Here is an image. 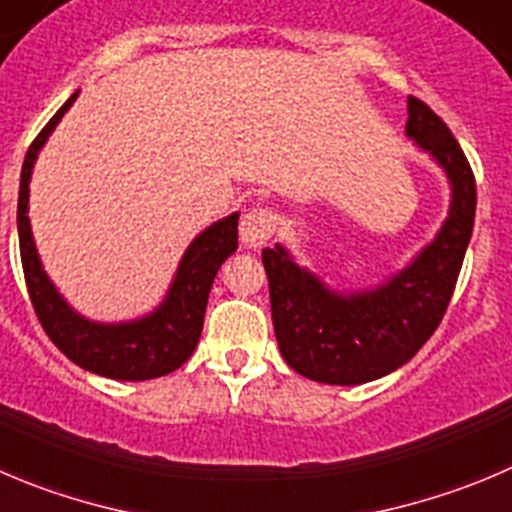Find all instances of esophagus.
Instances as JSON below:
<instances>
[{
  "label": "esophagus",
  "instance_id": "obj_1",
  "mask_svg": "<svg viewBox=\"0 0 512 512\" xmlns=\"http://www.w3.org/2000/svg\"><path fill=\"white\" fill-rule=\"evenodd\" d=\"M281 218L269 208H253L241 218V241L248 248H259L269 241L279 228Z\"/></svg>",
  "mask_w": 512,
  "mask_h": 512
}]
</instances>
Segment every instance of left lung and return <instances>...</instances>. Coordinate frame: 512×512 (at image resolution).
<instances>
[{"instance_id": "obj_1", "label": "left lung", "mask_w": 512, "mask_h": 512, "mask_svg": "<svg viewBox=\"0 0 512 512\" xmlns=\"http://www.w3.org/2000/svg\"><path fill=\"white\" fill-rule=\"evenodd\" d=\"M407 115V135L452 186L447 221L407 269L377 289L339 294L279 243L261 253L281 357L314 382L362 384L407 364L435 334L455 291L475 223V175L440 115L417 97L407 100Z\"/></svg>"}]
</instances>
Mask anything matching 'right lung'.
Wrapping results in <instances>:
<instances>
[{
	"instance_id": "right-lung-1",
	"label": "right lung",
	"mask_w": 512,
	"mask_h": 512,
	"mask_svg": "<svg viewBox=\"0 0 512 512\" xmlns=\"http://www.w3.org/2000/svg\"><path fill=\"white\" fill-rule=\"evenodd\" d=\"M75 97L77 92L52 115L50 123L42 128V133L34 138L24 155L22 178H19L17 231L29 299L47 337L77 367L100 374V377L123 379V382L163 377V374L175 372L180 364H186L201 339L213 279L223 261L238 248V213L221 218L208 226L201 236L193 238L180 259L163 304L153 314L123 321V324H97L72 311V306L57 294L42 269V261L34 248L32 228H29L27 206L34 160L62 115L70 110Z\"/></svg>"
}]
</instances>
